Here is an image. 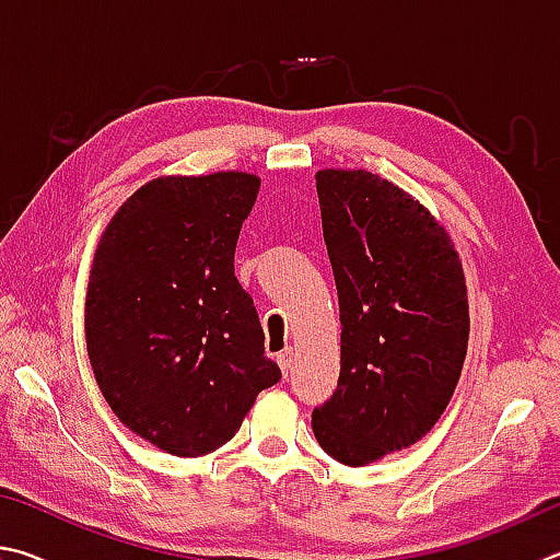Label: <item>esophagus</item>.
Returning a JSON list of instances; mask_svg holds the SVG:
<instances>
[{
  "instance_id": "obj_1",
  "label": "esophagus",
  "mask_w": 560,
  "mask_h": 560,
  "mask_svg": "<svg viewBox=\"0 0 560 560\" xmlns=\"http://www.w3.org/2000/svg\"><path fill=\"white\" fill-rule=\"evenodd\" d=\"M292 361H295V351H292V347L282 349L278 354V366L282 369V374H288V371L292 369Z\"/></svg>"
}]
</instances>
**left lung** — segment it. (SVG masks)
Returning <instances> with one entry per match:
<instances>
[{
  "label": "left lung",
  "mask_w": 560,
  "mask_h": 560,
  "mask_svg": "<svg viewBox=\"0 0 560 560\" xmlns=\"http://www.w3.org/2000/svg\"><path fill=\"white\" fill-rule=\"evenodd\" d=\"M341 322L337 390L312 410L317 443L361 467L418 443L463 374V265L423 206L364 170L317 174Z\"/></svg>",
  "instance_id": "obj_1"
}]
</instances>
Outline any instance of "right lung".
<instances>
[{
    "label": "right lung",
    "mask_w": 560,
    "mask_h": 560,
    "mask_svg": "<svg viewBox=\"0 0 560 560\" xmlns=\"http://www.w3.org/2000/svg\"><path fill=\"white\" fill-rule=\"evenodd\" d=\"M260 179L144 184L107 223L85 295V345L113 413L164 453L199 457L238 433L280 381L233 255Z\"/></svg>",
    "instance_id": "1"
}]
</instances>
